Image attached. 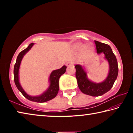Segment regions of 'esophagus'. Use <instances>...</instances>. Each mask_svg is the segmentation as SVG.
Listing matches in <instances>:
<instances>
[{
	"instance_id": "obj_1",
	"label": "esophagus",
	"mask_w": 133,
	"mask_h": 133,
	"mask_svg": "<svg viewBox=\"0 0 133 133\" xmlns=\"http://www.w3.org/2000/svg\"><path fill=\"white\" fill-rule=\"evenodd\" d=\"M73 64H74V63H73V62H71V61H70V62H67V63H66V66H67V67L71 66H73Z\"/></svg>"
}]
</instances>
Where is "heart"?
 <instances>
[{"instance_id":"1","label":"heart","mask_w":133,"mask_h":133,"mask_svg":"<svg viewBox=\"0 0 133 133\" xmlns=\"http://www.w3.org/2000/svg\"><path fill=\"white\" fill-rule=\"evenodd\" d=\"M84 46L82 44H77L75 45V48H77L78 49H82L83 48H84ZM85 51H86V53H87L88 54H91L93 53V48L91 46H90V45H88V46H87L85 47Z\"/></svg>"}]
</instances>
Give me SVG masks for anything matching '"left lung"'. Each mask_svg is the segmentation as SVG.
<instances>
[{
	"instance_id": "left-lung-1",
	"label": "left lung",
	"mask_w": 133,
	"mask_h": 133,
	"mask_svg": "<svg viewBox=\"0 0 133 133\" xmlns=\"http://www.w3.org/2000/svg\"><path fill=\"white\" fill-rule=\"evenodd\" d=\"M95 42L97 53H104V58L109 64V72L106 78L102 82L95 83L90 80L87 77L84 68L80 64L75 66L76 77L78 86L83 93L93 97L102 96L109 91L117 79L118 73L117 60L109 45L103 43L96 40Z\"/></svg>"
}]
</instances>
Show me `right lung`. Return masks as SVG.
Wrapping results in <instances>:
<instances>
[{
	"mask_svg": "<svg viewBox=\"0 0 133 133\" xmlns=\"http://www.w3.org/2000/svg\"><path fill=\"white\" fill-rule=\"evenodd\" d=\"M34 44V43H31L29 45L28 48L24 49L23 51H22L19 54V55L17 56L16 62L15 64L14 70H13L14 81L17 89L21 92V93L27 99L31 101V102L37 103H44L54 98L57 96L58 89H59V87H58V80H59L60 76L62 75H63L65 72H66L67 67L66 66H63L60 69L55 70L51 71L50 77H49V86L48 89L44 92H43L42 94L37 96H32L29 95V94L26 93L25 91L22 88L21 84H20L19 78V72L22 58L24 57V56L30 50Z\"/></svg>",
	"mask_w": 133,
	"mask_h": 133,
	"instance_id": "add662e5",
	"label": "right lung"
}]
</instances>
